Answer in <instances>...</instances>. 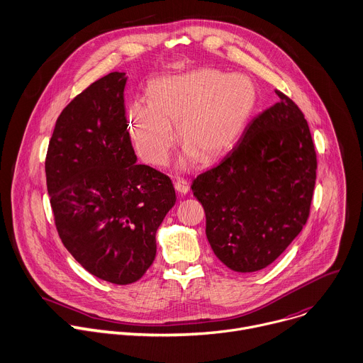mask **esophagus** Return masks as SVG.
<instances>
[{
	"instance_id": "34e87169",
	"label": "esophagus",
	"mask_w": 363,
	"mask_h": 363,
	"mask_svg": "<svg viewBox=\"0 0 363 363\" xmlns=\"http://www.w3.org/2000/svg\"><path fill=\"white\" fill-rule=\"evenodd\" d=\"M174 187H176V190H177L180 194H186V193L189 191V189H190V186H189V183H187L186 179H177V180L174 182Z\"/></svg>"
}]
</instances>
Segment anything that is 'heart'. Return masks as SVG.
Segmentation results:
<instances>
[{
    "mask_svg": "<svg viewBox=\"0 0 363 363\" xmlns=\"http://www.w3.org/2000/svg\"><path fill=\"white\" fill-rule=\"evenodd\" d=\"M256 104V89L242 74L199 68L157 80L150 100H134L127 125L138 155L155 166L170 159L179 127L186 144L184 163L229 152L242 135Z\"/></svg>",
    "mask_w": 363,
    "mask_h": 363,
    "instance_id": "obj_1",
    "label": "heart"
}]
</instances>
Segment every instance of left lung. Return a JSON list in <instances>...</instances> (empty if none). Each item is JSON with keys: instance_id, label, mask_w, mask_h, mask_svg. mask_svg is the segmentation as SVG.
<instances>
[{"instance_id": "8db88e82", "label": "left lung", "mask_w": 363, "mask_h": 363, "mask_svg": "<svg viewBox=\"0 0 363 363\" xmlns=\"http://www.w3.org/2000/svg\"><path fill=\"white\" fill-rule=\"evenodd\" d=\"M276 94L280 101L255 117L233 150L191 183L214 255L239 273L274 262L311 213L318 169L312 134L295 101Z\"/></svg>"}]
</instances>
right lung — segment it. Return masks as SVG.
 Wrapping results in <instances>:
<instances>
[{"label": "right lung", "mask_w": 363, "mask_h": 363, "mask_svg": "<svg viewBox=\"0 0 363 363\" xmlns=\"http://www.w3.org/2000/svg\"><path fill=\"white\" fill-rule=\"evenodd\" d=\"M124 72L72 99L48 143L45 177L54 223L87 272L137 281L156 257V232L176 203L169 176L137 164L124 107Z\"/></svg>", "instance_id": "right-lung-1"}]
</instances>
